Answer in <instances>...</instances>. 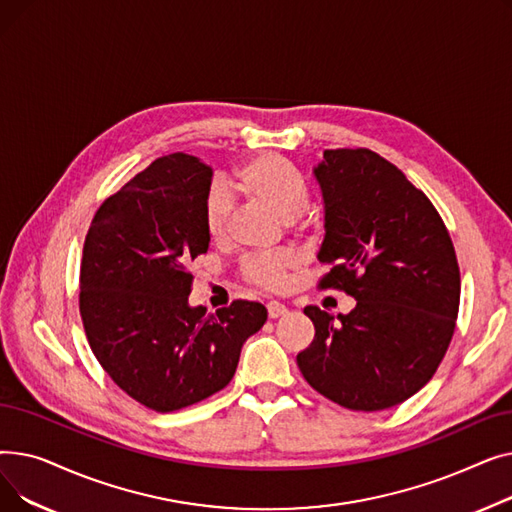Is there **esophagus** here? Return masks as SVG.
Instances as JSON below:
<instances>
[{"instance_id":"obj_1","label":"esophagus","mask_w":512,"mask_h":512,"mask_svg":"<svg viewBox=\"0 0 512 512\" xmlns=\"http://www.w3.org/2000/svg\"><path fill=\"white\" fill-rule=\"evenodd\" d=\"M286 311H288V309H286L282 303H278V301L267 303V315H270L272 319H278V317H282Z\"/></svg>"}]
</instances>
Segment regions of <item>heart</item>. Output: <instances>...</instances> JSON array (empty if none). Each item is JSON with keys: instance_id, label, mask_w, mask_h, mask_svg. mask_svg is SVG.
Returning a JSON list of instances; mask_svg holds the SVG:
<instances>
[{"instance_id": "1", "label": "heart", "mask_w": 512, "mask_h": 512, "mask_svg": "<svg viewBox=\"0 0 512 512\" xmlns=\"http://www.w3.org/2000/svg\"><path fill=\"white\" fill-rule=\"evenodd\" d=\"M236 188L247 197L272 209L282 222H294L307 211L309 193L301 176L280 155L265 153L238 172ZM234 197L224 184H215L203 209L205 232L213 242H222L230 234ZM294 251H278L272 255H255L242 263V276L263 288H280L288 274L299 267Z\"/></svg>"}]
</instances>
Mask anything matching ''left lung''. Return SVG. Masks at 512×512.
<instances>
[{"label": "left lung", "instance_id": "1", "mask_svg": "<svg viewBox=\"0 0 512 512\" xmlns=\"http://www.w3.org/2000/svg\"><path fill=\"white\" fill-rule=\"evenodd\" d=\"M324 199L321 288L357 301L334 315L305 307L315 338L297 355L319 394L382 411L419 392L446 355L461 299L448 230L419 188L369 149H328L313 168Z\"/></svg>", "mask_w": 512, "mask_h": 512}]
</instances>
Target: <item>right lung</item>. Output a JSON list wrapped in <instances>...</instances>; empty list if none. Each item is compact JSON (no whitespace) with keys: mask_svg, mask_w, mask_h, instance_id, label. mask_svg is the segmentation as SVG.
I'll use <instances>...</instances> for the list:
<instances>
[{"mask_svg":"<svg viewBox=\"0 0 512 512\" xmlns=\"http://www.w3.org/2000/svg\"><path fill=\"white\" fill-rule=\"evenodd\" d=\"M213 170L172 153L97 209L80 263V317L107 375L141 405L170 413L220 392L267 309L253 301L207 313L188 303L191 261L207 253L203 224Z\"/></svg>","mask_w":512,"mask_h":512,"instance_id":"right-lung-1","label":"right lung"}]
</instances>
